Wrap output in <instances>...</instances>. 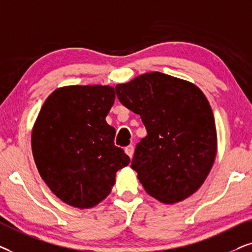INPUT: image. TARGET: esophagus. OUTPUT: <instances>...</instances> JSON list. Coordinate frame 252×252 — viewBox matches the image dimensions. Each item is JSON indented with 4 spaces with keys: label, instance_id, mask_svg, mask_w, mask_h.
Returning a JSON list of instances; mask_svg holds the SVG:
<instances>
[{
    "label": "esophagus",
    "instance_id": "esophagus-1",
    "mask_svg": "<svg viewBox=\"0 0 252 252\" xmlns=\"http://www.w3.org/2000/svg\"><path fill=\"white\" fill-rule=\"evenodd\" d=\"M124 151H126V153L128 154L130 159H132L133 152H135V147H133L132 145H130V146H128V147H126V150H124Z\"/></svg>",
    "mask_w": 252,
    "mask_h": 252
}]
</instances>
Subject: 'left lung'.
I'll return each mask as SVG.
<instances>
[{"label":"left lung","instance_id":"8db88e82","mask_svg":"<svg viewBox=\"0 0 252 252\" xmlns=\"http://www.w3.org/2000/svg\"><path fill=\"white\" fill-rule=\"evenodd\" d=\"M115 90L120 102L140 115L146 128L131 162L146 192L163 204L196 192L218 150L213 112L202 90L158 71L117 84Z\"/></svg>","mask_w":252,"mask_h":252}]
</instances>
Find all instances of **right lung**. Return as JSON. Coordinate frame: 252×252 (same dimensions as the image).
I'll return each mask as SVG.
<instances>
[{"label":"right lung","instance_id":"obj_1","mask_svg":"<svg viewBox=\"0 0 252 252\" xmlns=\"http://www.w3.org/2000/svg\"><path fill=\"white\" fill-rule=\"evenodd\" d=\"M115 100L108 85H71L46 99L32 129V153L40 176L58 198L77 209L102 202L116 172L130 158L114 145L106 116Z\"/></svg>","mask_w":252,"mask_h":252}]
</instances>
